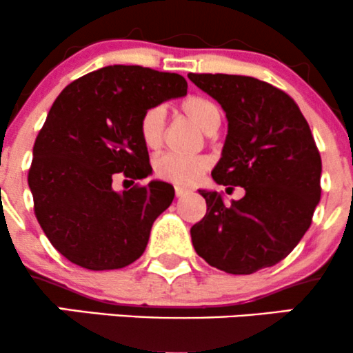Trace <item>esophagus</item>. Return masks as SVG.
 Masks as SVG:
<instances>
[{
  "label": "esophagus",
  "instance_id": "esophagus-1",
  "mask_svg": "<svg viewBox=\"0 0 353 353\" xmlns=\"http://www.w3.org/2000/svg\"><path fill=\"white\" fill-rule=\"evenodd\" d=\"M188 194H190L189 189L182 188V185H176V196L177 197H184V196H188Z\"/></svg>",
  "mask_w": 353,
  "mask_h": 353
}]
</instances>
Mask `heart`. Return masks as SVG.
I'll list each match as a JSON object with an SVG mask.
<instances>
[{"instance_id":"b5f03b06","label":"heart","mask_w":353,"mask_h":353,"mask_svg":"<svg viewBox=\"0 0 353 353\" xmlns=\"http://www.w3.org/2000/svg\"><path fill=\"white\" fill-rule=\"evenodd\" d=\"M181 111L189 117L205 134L217 131L221 124V109L212 101L192 96L182 101ZM165 114L163 108H151L141 117V137L149 149H157L164 139ZM209 159L205 156H179V154H163L154 161V172L161 179L174 184L189 185L201 179L208 171Z\"/></svg>"}]
</instances>
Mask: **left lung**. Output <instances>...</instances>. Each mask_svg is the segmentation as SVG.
Returning <instances> with one entry per match:
<instances>
[{"label": "left lung", "mask_w": 353, "mask_h": 353, "mask_svg": "<svg viewBox=\"0 0 353 353\" xmlns=\"http://www.w3.org/2000/svg\"><path fill=\"white\" fill-rule=\"evenodd\" d=\"M189 79L221 104L229 123L212 179L245 190L225 204L217 190L199 189L208 212L190 228L194 249L228 274L279 264L310 228L320 201L322 159L309 123L290 96L264 81L192 72Z\"/></svg>", "instance_id": "8db88e82"}]
</instances>
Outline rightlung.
Listing matches in <instances>:
<instances>
[{"label":"right lung","instance_id":"right-lung-1","mask_svg":"<svg viewBox=\"0 0 353 353\" xmlns=\"http://www.w3.org/2000/svg\"><path fill=\"white\" fill-rule=\"evenodd\" d=\"M185 94L188 81L176 72L114 64L72 81L52 103L28 184L39 225L72 264L112 270L143 255L174 188L151 181L117 192L112 179L117 172L132 179L152 172L141 117Z\"/></svg>","mask_w":353,"mask_h":353}]
</instances>
